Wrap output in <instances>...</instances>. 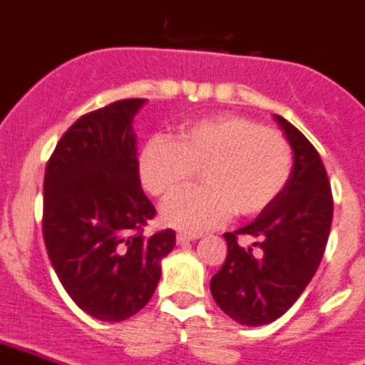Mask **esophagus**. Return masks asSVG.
<instances>
[{"instance_id": "esophagus-1", "label": "esophagus", "mask_w": 365, "mask_h": 365, "mask_svg": "<svg viewBox=\"0 0 365 365\" xmlns=\"http://www.w3.org/2000/svg\"><path fill=\"white\" fill-rule=\"evenodd\" d=\"M198 237H200L198 234H185V232H180V234L176 235V241L178 245H183V243H189V241L198 240Z\"/></svg>"}]
</instances>
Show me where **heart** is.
I'll list each match as a JSON object with an SVG mask.
<instances>
[{
    "mask_svg": "<svg viewBox=\"0 0 365 365\" xmlns=\"http://www.w3.org/2000/svg\"><path fill=\"white\" fill-rule=\"evenodd\" d=\"M202 170V185L178 195L161 211L173 228L202 232L228 219L252 217L280 197L292 176V148L274 130L241 115L189 122L176 140L155 135L139 155L150 195L170 198Z\"/></svg>",
    "mask_w": 365,
    "mask_h": 365,
    "instance_id": "1",
    "label": "heart"
}]
</instances>
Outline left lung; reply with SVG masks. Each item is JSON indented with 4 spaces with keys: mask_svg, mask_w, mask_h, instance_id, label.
Listing matches in <instances>:
<instances>
[{
    "mask_svg": "<svg viewBox=\"0 0 365 365\" xmlns=\"http://www.w3.org/2000/svg\"><path fill=\"white\" fill-rule=\"evenodd\" d=\"M293 150L286 189L250 225L225 234L228 256L211 278V295L232 319L262 327L286 314L319 267L332 225V191L312 143L272 115ZM251 241L245 247L237 237Z\"/></svg>",
    "mask_w": 365,
    "mask_h": 365,
    "instance_id": "obj_1",
    "label": "left lung"
}]
</instances>
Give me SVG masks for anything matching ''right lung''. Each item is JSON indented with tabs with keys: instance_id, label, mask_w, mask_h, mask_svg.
Instances as JSON below:
<instances>
[{
	"instance_id": "1",
	"label": "right lung",
	"mask_w": 365,
	"mask_h": 365,
	"mask_svg": "<svg viewBox=\"0 0 365 365\" xmlns=\"http://www.w3.org/2000/svg\"><path fill=\"white\" fill-rule=\"evenodd\" d=\"M131 98L83 115L44 174L42 234L61 284L94 319L124 321L152 299L174 230L145 235L155 207L140 187Z\"/></svg>"
}]
</instances>
